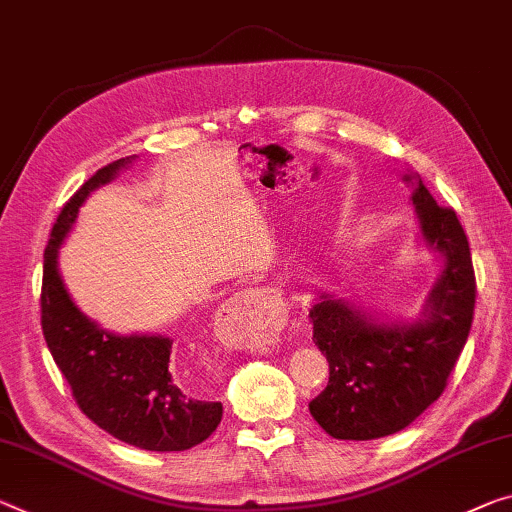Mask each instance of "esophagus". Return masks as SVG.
Wrapping results in <instances>:
<instances>
[{"label": "esophagus", "instance_id": "esophagus-1", "mask_svg": "<svg viewBox=\"0 0 512 512\" xmlns=\"http://www.w3.org/2000/svg\"><path fill=\"white\" fill-rule=\"evenodd\" d=\"M238 320H254L267 332L277 334L286 322L283 302L272 288H245L226 300L215 313V334L222 338L226 329H231Z\"/></svg>", "mask_w": 512, "mask_h": 512}]
</instances>
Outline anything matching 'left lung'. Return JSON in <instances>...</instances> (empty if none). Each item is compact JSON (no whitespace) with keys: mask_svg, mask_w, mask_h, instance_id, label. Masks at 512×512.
I'll return each mask as SVG.
<instances>
[{"mask_svg":"<svg viewBox=\"0 0 512 512\" xmlns=\"http://www.w3.org/2000/svg\"><path fill=\"white\" fill-rule=\"evenodd\" d=\"M416 242L442 258L419 316L391 318L350 297L318 293L311 302L313 343L329 361V382L309 403L334 439H380L410 426L442 396L474 320L476 281L467 235L451 208H439L416 171Z\"/></svg>","mask_w":512,"mask_h":512,"instance_id":"1","label":"left lung"}]
</instances>
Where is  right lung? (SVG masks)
<instances>
[{
  "instance_id": "obj_1",
  "label": "right lung",
  "mask_w": 512,
  "mask_h": 512,
  "mask_svg": "<svg viewBox=\"0 0 512 512\" xmlns=\"http://www.w3.org/2000/svg\"><path fill=\"white\" fill-rule=\"evenodd\" d=\"M137 155L96 171L73 194L52 229L43 261L41 325L47 348L80 410L109 435L144 451H187L222 421V403L180 391L169 371L171 343L162 334H116L73 302L59 272V251L89 196L116 180Z\"/></svg>"
}]
</instances>
